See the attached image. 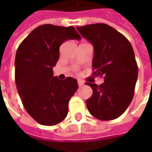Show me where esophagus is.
I'll return each instance as SVG.
<instances>
[{
    "instance_id": "obj_1",
    "label": "esophagus",
    "mask_w": 152,
    "mask_h": 152,
    "mask_svg": "<svg viewBox=\"0 0 152 152\" xmlns=\"http://www.w3.org/2000/svg\"><path fill=\"white\" fill-rule=\"evenodd\" d=\"M78 85H79V87H81V86H83V85H85V83L82 80H78Z\"/></svg>"
}]
</instances>
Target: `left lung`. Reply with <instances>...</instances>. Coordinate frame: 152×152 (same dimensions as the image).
<instances>
[{
    "label": "left lung",
    "instance_id": "8db88e82",
    "mask_svg": "<svg viewBox=\"0 0 152 152\" xmlns=\"http://www.w3.org/2000/svg\"><path fill=\"white\" fill-rule=\"evenodd\" d=\"M94 46L93 75L104 76L100 85L86 82L93 90L86 100L90 113L103 121L118 118L131 103L138 78V66L130 42L105 23L77 27Z\"/></svg>",
    "mask_w": 152,
    "mask_h": 152
}]
</instances>
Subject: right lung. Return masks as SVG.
<instances>
[{
    "label": "right lung",
    "mask_w": 152,
    "mask_h": 152,
    "mask_svg": "<svg viewBox=\"0 0 152 152\" xmlns=\"http://www.w3.org/2000/svg\"><path fill=\"white\" fill-rule=\"evenodd\" d=\"M73 26L44 24L23 40L16 52L15 81L27 113L39 124L56 125L67 115L68 102L76 92L77 80L53 76L59 48L67 39H80Z\"/></svg>",
    "instance_id": "right-lung-1"
}]
</instances>
